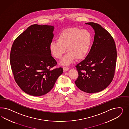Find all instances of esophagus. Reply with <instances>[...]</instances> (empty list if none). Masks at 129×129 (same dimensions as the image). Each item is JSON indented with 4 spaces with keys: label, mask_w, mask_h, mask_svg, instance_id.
<instances>
[{
    "label": "esophagus",
    "mask_w": 129,
    "mask_h": 129,
    "mask_svg": "<svg viewBox=\"0 0 129 129\" xmlns=\"http://www.w3.org/2000/svg\"><path fill=\"white\" fill-rule=\"evenodd\" d=\"M63 70L64 71H67L69 70V68L68 67H63Z\"/></svg>",
    "instance_id": "obj_1"
}]
</instances>
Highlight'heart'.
Here are the masks:
<instances>
[{
    "mask_svg": "<svg viewBox=\"0 0 129 129\" xmlns=\"http://www.w3.org/2000/svg\"><path fill=\"white\" fill-rule=\"evenodd\" d=\"M57 41H52L49 50L55 58L60 59L66 52L68 54L63 59L62 64L68 65L75 59H84L89 51L92 35L86 30L72 27L63 30L59 35Z\"/></svg>",
    "mask_w": 129,
    "mask_h": 129,
    "instance_id": "heart-1",
    "label": "heart"
}]
</instances>
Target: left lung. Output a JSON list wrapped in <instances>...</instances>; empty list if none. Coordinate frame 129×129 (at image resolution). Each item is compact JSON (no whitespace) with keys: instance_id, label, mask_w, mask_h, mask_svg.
Returning a JSON list of instances; mask_svg holds the SVG:
<instances>
[{"instance_id":"left-lung-1","label":"left lung","mask_w":129,"mask_h":129,"mask_svg":"<svg viewBox=\"0 0 129 129\" xmlns=\"http://www.w3.org/2000/svg\"><path fill=\"white\" fill-rule=\"evenodd\" d=\"M94 30L93 44L86 58L77 64L78 78L75 81L80 90L87 93L105 89L113 79L117 51L112 35L98 23L90 22Z\"/></svg>"}]
</instances>
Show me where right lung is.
<instances>
[{
    "instance_id": "add662e5",
    "label": "right lung",
    "mask_w": 129,
    "mask_h": 129,
    "mask_svg": "<svg viewBox=\"0 0 129 129\" xmlns=\"http://www.w3.org/2000/svg\"><path fill=\"white\" fill-rule=\"evenodd\" d=\"M54 26L33 24L14 41L10 51V65L20 88L26 94L39 96L49 92L62 68L51 70L57 64L49 46Z\"/></svg>"
}]
</instances>
